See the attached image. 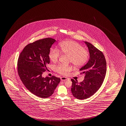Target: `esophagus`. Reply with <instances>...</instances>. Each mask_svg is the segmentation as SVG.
Wrapping results in <instances>:
<instances>
[{"instance_id": "34e87169", "label": "esophagus", "mask_w": 126, "mask_h": 126, "mask_svg": "<svg viewBox=\"0 0 126 126\" xmlns=\"http://www.w3.org/2000/svg\"><path fill=\"white\" fill-rule=\"evenodd\" d=\"M61 79L62 81H66L68 79V78L66 77H62L61 78Z\"/></svg>"}]
</instances>
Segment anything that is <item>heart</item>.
<instances>
[{
  "mask_svg": "<svg viewBox=\"0 0 126 126\" xmlns=\"http://www.w3.org/2000/svg\"><path fill=\"white\" fill-rule=\"evenodd\" d=\"M59 46L61 52L69 56V62H71L74 66H82L88 61L89 57V52L75 41L64 40L60 43ZM48 57L52 62H57L60 57L59 50L54 47L51 48L49 52ZM72 70V67L70 65L59 64L56 67V71L64 75H68Z\"/></svg>",
  "mask_w": 126,
  "mask_h": 126,
  "instance_id": "obj_1",
  "label": "heart"
}]
</instances>
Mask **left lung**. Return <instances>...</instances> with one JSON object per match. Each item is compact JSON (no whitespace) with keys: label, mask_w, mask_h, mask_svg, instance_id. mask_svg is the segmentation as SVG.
Segmentation results:
<instances>
[{"label":"left lung","mask_w":126,"mask_h":126,"mask_svg":"<svg viewBox=\"0 0 126 126\" xmlns=\"http://www.w3.org/2000/svg\"><path fill=\"white\" fill-rule=\"evenodd\" d=\"M88 47L90 58L87 63L80 69L85 74L84 79L79 83L71 79L72 93L78 99H85L94 95L102 86L107 72L104 55L91 44L85 41Z\"/></svg>","instance_id":"left-lung-1"}]
</instances>
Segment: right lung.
Returning <instances> with one entry per match:
<instances>
[{
    "instance_id": "add662e5",
    "label": "right lung",
    "mask_w": 126,
    "mask_h": 126,
    "mask_svg": "<svg viewBox=\"0 0 126 126\" xmlns=\"http://www.w3.org/2000/svg\"><path fill=\"white\" fill-rule=\"evenodd\" d=\"M56 41L46 38L30 43L24 47L17 62V70L20 80L28 90L34 95L47 98L52 95L60 82L59 78L42 77L49 63L48 53L50 48Z\"/></svg>"
}]
</instances>
